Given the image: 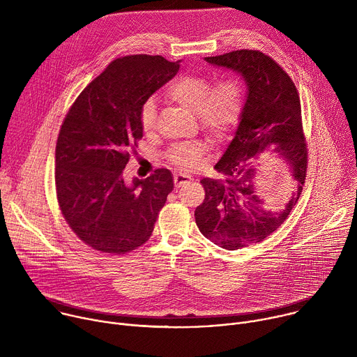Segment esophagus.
<instances>
[{"label": "esophagus", "mask_w": 357, "mask_h": 357, "mask_svg": "<svg viewBox=\"0 0 357 357\" xmlns=\"http://www.w3.org/2000/svg\"><path fill=\"white\" fill-rule=\"evenodd\" d=\"M190 181H192V178L189 175H186V174H176L174 176V183H175L176 188H181V186L189 183Z\"/></svg>", "instance_id": "esophagus-1"}]
</instances>
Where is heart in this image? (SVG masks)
<instances>
[{
    "mask_svg": "<svg viewBox=\"0 0 357 357\" xmlns=\"http://www.w3.org/2000/svg\"><path fill=\"white\" fill-rule=\"evenodd\" d=\"M167 97L182 109L195 113L202 128L213 138H223L236 127L244 105L243 86L233 76L220 77L211 84V79L205 75H183L168 86ZM139 120L145 134L155 131L157 107L152 98L142 105ZM202 152V144H182L172 148L169 160L176 167L192 168Z\"/></svg>",
    "mask_w": 357,
    "mask_h": 357,
    "instance_id": "1",
    "label": "heart"
}]
</instances>
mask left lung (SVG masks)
Instances as JSON below:
<instances>
[{
	"instance_id": "left-lung-1",
	"label": "left lung",
	"mask_w": 357,
	"mask_h": 357,
	"mask_svg": "<svg viewBox=\"0 0 357 357\" xmlns=\"http://www.w3.org/2000/svg\"><path fill=\"white\" fill-rule=\"evenodd\" d=\"M205 61L240 73L247 86L236 135L215 165L222 179L200 181L205 200L195 211L203 236L222 248L237 250L274 233L301 196L308 168L301 100L288 73L260 50L240 49ZM270 149L286 160L296 181V192L280 213L262 208L253 183L257 160Z\"/></svg>"
}]
</instances>
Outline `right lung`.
Wrapping results in <instances>:
<instances>
[{"label": "right lung", "instance_id": "right-lung-1", "mask_svg": "<svg viewBox=\"0 0 357 357\" xmlns=\"http://www.w3.org/2000/svg\"><path fill=\"white\" fill-rule=\"evenodd\" d=\"M179 70L160 55L113 61L79 94L56 142L55 185L61 212L87 245L126 254L154 231L174 189L172 174L160 168L127 185L123 169L142 138L141 107Z\"/></svg>", "mask_w": 357, "mask_h": 357}]
</instances>
